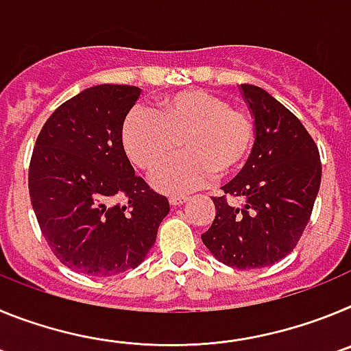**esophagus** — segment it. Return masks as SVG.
<instances>
[{
    "label": "esophagus",
    "instance_id": "34e87169",
    "mask_svg": "<svg viewBox=\"0 0 351 351\" xmlns=\"http://www.w3.org/2000/svg\"><path fill=\"white\" fill-rule=\"evenodd\" d=\"M186 200H188V198L186 197H179V195H173V197H170V206H173V207H178V206H181V204H184Z\"/></svg>",
    "mask_w": 351,
    "mask_h": 351
}]
</instances>
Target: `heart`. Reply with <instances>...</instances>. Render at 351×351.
<instances>
[{"label": "heart", "instance_id": "1", "mask_svg": "<svg viewBox=\"0 0 351 351\" xmlns=\"http://www.w3.org/2000/svg\"><path fill=\"white\" fill-rule=\"evenodd\" d=\"M180 142L183 153L158 167ZM255 142V123L230 101L188 89L158 101L153 114L135 108L123 125V145L135 165L156 172L151 182L163 193H186L234 173Z\"/></svg>", "mask_w": 351, "mask_h": 351}]
</instances>
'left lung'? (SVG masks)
I'll list each match as a JSON object with an SVG mask.
<instances>
[{
    "mask_svg": "<svg viewBox=\"0 0 351 351\" xmlns=\"http://www.w3.org/2000/svg\"><path fill=\"white\" fill-rule=\"evenodd\" d=\"M255 117V144L243 170L213 197L216 216L202 243L235 269L272 265L293 251L320 190L322 161L315 141L285 105L258 86H241ZM245 198L241 208L228 202Z\"/></svg>",
    "mask_w": 351,
    "mask_h": 351,
    "instance_id": "obj_1",
    "label": "left lung"
}]
</instances>
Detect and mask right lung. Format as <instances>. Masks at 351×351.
I'll list each match as a JSON object with an SVG mask.
<instances>
[{"label": "right lung", "instance_id": "1", "mask_svg": "<svg viewBox=\"0 0 351 351\" xmlns=\"http://www.w3.org/2000/svg\"><path fill=\"white\" fill-rule=\"evenodd\" d=\"M135 86L84 89L45 121L29 161V197L56 258L88 276L135 269L169 214L167 197L135 176L123 125Z\"/></svg>", "mask_w": 351, "mask_h": 351}]
</instances>
